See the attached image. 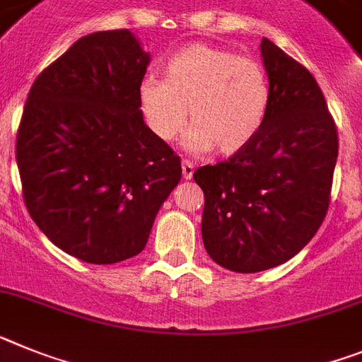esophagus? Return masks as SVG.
I'll list each match as a JSON object with an SVG mask.
<instances>
[{
  "label": "esophagus",
  "mask_w": 362,
  "mask_h": 362,
  "mask_svg": "<svg viewBox=\"0 0 362 362\" xmlns=\"http://www.w3.org/2000/svg\"><path fill=\"white\" fill-rule=\"evenodd\" d=\"M194 163L193 160H182V175H184L185 180H191L193 178Z\"/></svg>",
  "instance_id": "1"
}]
</instances>
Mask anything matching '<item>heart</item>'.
Masks as SVG:
<instances>
[{
	"label": "heart",
	"mask_w": 362,
	"mask_h": 362,
	"mask_svg": "<svg viewBox=\"0 0 362 362\" xmlns=\"http://www.w3.org/2000/svg\"><path fill=\"white\" fill-rule=\"evenodd\" d=\"M268 72L250 56L209 43H189L171 56L165 80L146 76L138 87L147 127L173 142L187 124L185 142L193 151L215 147L233 155L250 146L262 129L269 107Z\"/></svg>",
	"instance_id": "b5f03b06"
}]
</instances>
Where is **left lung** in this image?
Here are the masks:
<instances>
[{
	"mask_svg": "<svg viewBox=\"0 0 362 362\" xmlns=\"http://www.w3.org/2000/svg\"><path fill=\"white\" fill-rule=\"evenodd\" d=\"M269 107L250 146L193 173L204 191L202 240L222 268L257 273L295 257L329 206L337 127L304 65L262 37Z\"/></svg>",
	"mask_w": 362,
	"mask_h": 362,
	"instance_id": "1",
	"label": "left lung"
}]
</instances>
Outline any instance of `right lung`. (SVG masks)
Listing matches in <instances>:
<instances>
[{"instance_id":"obj_1","label":"right lung","mask_w":362,"mask_h":362,"mask_svg":"<svg viewBox=\"0 0 362 362\" xmlns=\"http://www.w3.org/2000/svg\"><path fill=\"white\" fill-rule=\"evenodd\" d=\"M147 65L127 29L93 33L40 72L25 102L16 136L25 206L83 262L138 255L180 182V156L144 124Z\"/></svg>"}]
</instances>
